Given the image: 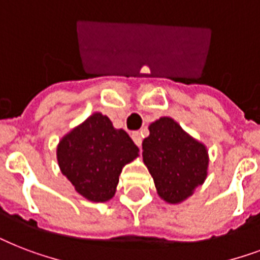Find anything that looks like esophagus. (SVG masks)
I'll use <instances>...</instances> for the list:
<instances>
[{
	"label": "esophagus",
	"instance_id": "34e87169",
	"mask_svg": "<svg viewBox=\"0 0 260 260\" xmlns=\"http://www.w3.org/2000/svg\"><path fill=\"white\" fill-rule=\"evenodd\" d=\"M132 140L135 142V144L138 147L142 146V135H140V132H132Z\"/></svg>",
	"mask_w": 260,
	"mask_h": 260
}]
</instances>
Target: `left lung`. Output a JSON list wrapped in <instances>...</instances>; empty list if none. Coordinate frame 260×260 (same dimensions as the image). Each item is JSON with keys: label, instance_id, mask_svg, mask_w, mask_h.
<instances>
[{"label": "left lung", "instance_id": "obj_1", "mask_svg": "<svg viewBox=\"0 0 260 260\" xmlns=\"http://www.w3.org/2000/svg\"><path fill=\"white\" fill-rule=\"evenodd\" d=\"M148 129L150 136L143 140V162L154 178L159 197L169 204H181L208 177L206 146L171 117L151 122Z\"/></svg>", "mask_w": 260, "mask_h": 260}]
</instances>
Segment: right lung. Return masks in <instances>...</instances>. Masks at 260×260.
I'll return each mask as SVG.
<instances>
[{
  "label": "right lung",
  "mask_w": 260,
  "mask_h": 260,
  "mask_svg": "<svg viewBox=\"0 0 260 260\" xmlns=\"http://www.w3.org/2000/svg\"><path fill=\"white\" fill-rule=\"evenodd\" d=\"M139 156L138 146L108 116L95 112L60 139L59 169L82 197L93 202L113 198L122 167Z\"/></svg>",
  "instance_id": "1"
}]
</instances>
